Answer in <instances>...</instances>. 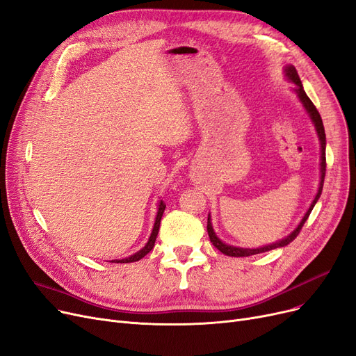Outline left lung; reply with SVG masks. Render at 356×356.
<instances>
[{"label":"left lung","instance_id":"1","mask_svg":"<svg viewBox=\"0 0 356 356\" xmlns=\"http://www.w3.org/2000/svg\"><path fill=\"white\" fill-rule=\"evenodd\" d=\"M285 74L288 77V80H291L292 83H295V86L298 88L296 89V93H298V97H300V101L302 102L304 108L307 109L308 115L311 118V121L314 122V127L317 130V134H318V140H320V145H321V168H320V172H321V178H320V187H318V193L314 198V202L311 203L308 211L305 213V216L302 218L301 223L298 225L296 229L289 234L286 238H283L280 241H277V243L275 244H270V245H266V247H261V248H239V247H232V245H226L225 243H222V241L218 238V235L215 234V231H213V226H211V222H210V215L207 218V232H209V238H210V243L215 245L220 252L229 255V257H248V255H254V254H260V252H266V251H270V250H275V248H280V247H285L288 245L289 243H292V241L298 236V234L301 232L302 226L305 223V220L308 219L309 213L312 210V207L316 206L317 200L321 195V191H323V184H324V177H325V133H324V125H323V121H321V117L320 113L317 111V108L314 106V104L311 102V99L307 96L304 88H302V83H301V79L300 76H298V71L293 65H288L285 68Z\"/></svg>","mask_w":356,"mask_h":356}]
</instances>
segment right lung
<instances>
[{"label":"right lung","instance_id":"right-lung-1","mask_svg":"<svg viewBox=\"0 0 356 356\" xmlns=\"http://www.w3.org/2000/svg\"><path fill=\"white\" fill-rule=\"evenodd\" d=\"M165 207H166V204H165L163 202H161V203H159V209H158V215H156V220H154L153 231H152V234H150V238H149V241H147V244H146L143 248H141L140 251H137L136 254L130 255L129 259H122V260H112V261H115V263H133V261H138L140 259H143L147 252H150V251H152V248L154 247V241H156V236H158V232H159L161 219H162V215H163V211H165Z\"/></svg>","mask_w":356,"mask_h":356}]
</instances>
